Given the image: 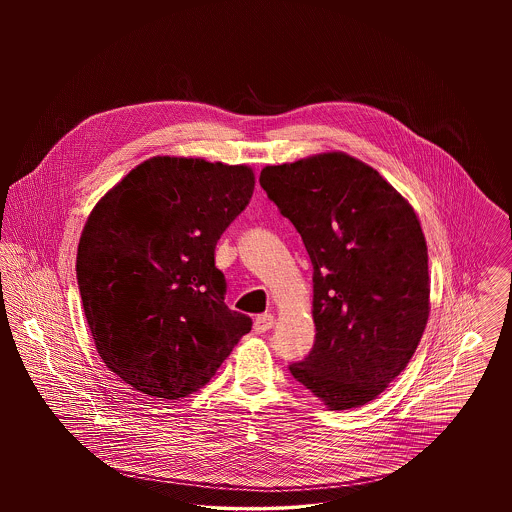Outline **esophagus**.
<instances>
[{"instance_id": "obj_1", "label": "esophagus", "mask_w": 512, "mask_h": 512, "mask_svg": "<svg viewBox=\"0 0 512 512\" xmlns=\"http://www.w3.org/2000/svg\"><path fill=\"white\" fill-rule=\"evenodd\" d=\"M272 326H274V317L272 315H259V317L255 318V322H253V330L257 334H265Z\"/></svg>"}]
</instances>
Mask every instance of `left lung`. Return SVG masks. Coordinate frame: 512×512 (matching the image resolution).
I'll return each mask as SVG.
<instances>
[{
	"label": "left lung",
	"instance_id": "8db88e82",
	"mask_svg": "<svg viewBox=\"0 0 512 512\" xmlns=\"http://www.w3.org/2000/svg\"><path fill=\"white\" fill-rule=\"evenodd\" d=\"M259 182L313 263L317 336L290 372L334 411L365 405L409 365L430 313L413 207L340 151L265 167Z\"/></svg>",
	"mask_w": 512,
	"mask_h": 512
}]
</instances>
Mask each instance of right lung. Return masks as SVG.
I'll use <instances>...</instances> for the list:
<instances>
[{
  "instance_id": "obj_1",
  "label": "right lung",
  "mask_w": 512,
  "mask_h": 512,
  "mask_svg": "<svg viewBox=\"0 0 512 512\" xmlns=\"http://www.w3.org/2000/svg\"><path fill=\"white\" fill-rule=\"evenodd\" d=\"M253 188L244 165L153 157L88 217L76 255L84 315L99 357L134 390L194 393L251 330L224 303L215 247Z\"/></svg>"
}]
</instances>
